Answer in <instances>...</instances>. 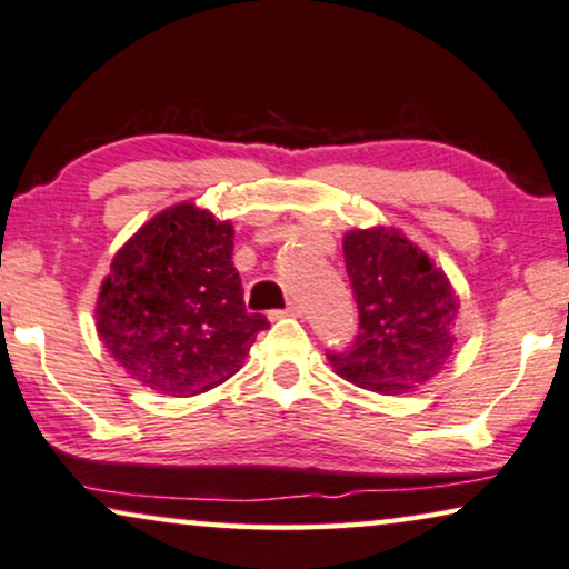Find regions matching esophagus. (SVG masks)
<instances>
[{
    "label": "esophagus",
    "mask_w": 569,
    "mask_h": 569,
    "mask_svg": "<svg viewBox=\"0 0 569 569\" xmlns=\"http://www.w3.org/2000/svg\"><path fill=\"white\" fill-rule=\"evenodd\" d=\"M283 315H289V318H301V307L297 305V301H291V305L286 309H280V312H272V318H283Z\"/></svg>",
    "instance_id": "obj_1"
}]
</instances>
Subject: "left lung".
Returning a JSON list of instances; mask_svg holds the SVG:
<instances>
[{
    "instance_id": "1",
    "label": "left lung",
    "mask_w": 569,
    "mask_h": 569,
    "mask_svg": "<svg viewBox=\"0 0 569 569\" xmlns=\"http://www.w3.org/2000/svg\"><path fill=\"white\" fill-rule=\"evenodd\" d=\"M343 260L359 309L351 349L328 355L349 383L399 397L433 380L457 349L459 299L443 268L399 228H351Z\"/></svg>"
}]
</instances>
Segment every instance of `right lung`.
Wrapping results in <instances>:
<instances>
[{
	"label": "right lung",
	"instance_id": "obj_1",
	"mask_svg": "<svg viewBox=\"0 0 569 569\" xmlns=\"http://www.w3.org/2000/svg\"><path fill=\"white\" fill-rule=\"evenodd\" d=\"M233 222L193 201L157 212L112 257L97 333L118 368L164 397H193L241 370L264 315H249Z\"/></svg>",
	"mask_w": 569,
	"mask_h": 569
}]
</instances>
